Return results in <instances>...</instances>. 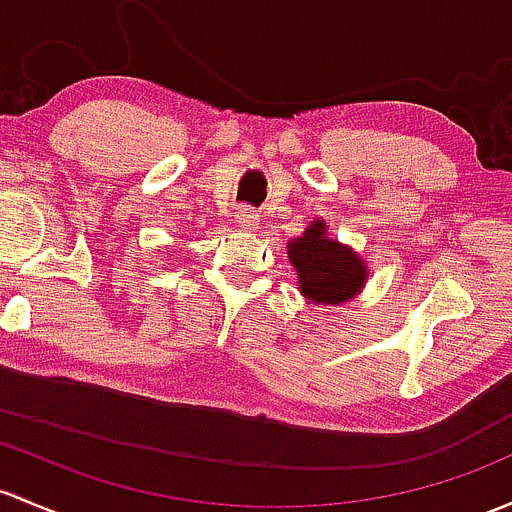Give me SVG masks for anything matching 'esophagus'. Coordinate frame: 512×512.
<instances>
[{"label": "esophagus", "instance_id": "1", "mask_svg": "<svg viewBox=\"0 0 512 512\" xmlns=\"http://www.w3.org/2000/svg\"><path fill=\"white\" fill-rule=\"evenodd\" d=\"M257 223H260V215H257L255 208H252V206H240L238 208V225L242 230H252Z\"/></svg>", "mask_w": 512, "mask_h": 512}]
</instances>
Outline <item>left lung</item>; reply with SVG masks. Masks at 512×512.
<instances>
[{"instance_id": "left-lung-1", "label": "left lung", "mask_w": 512, "mask_h": 512, "mask_svg": "<svg viewBox=\"0 0 512 512\" xmlns=\"http://www.w3.org/2000/svg\"><path fill=\"white\" fill-rule=\"evenodd\" d=\"M289 260L299 272L301 294L314 304H341L363 287L365 267L360 257L328 240L321 220L289 242Z\"/></svg>"}]
</instances>
